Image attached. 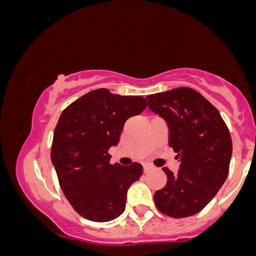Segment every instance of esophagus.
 Returning <instances> with one entry per match:
<instances>
[{
  "label": "esophagus",
  "mask_w": 256,
  "mask_h": 256,
  "mask_svg": "<svg viewBox=\"0 0 256 256\" xmlns=\"http://www.w3.org/2000/svg\"><path fill=\"white\" fill-rule=\"evenodd\" d=\"M152 167L150 165H143V172L144 173H148L149 171H152Z\"/></svg>",
  "instance_id": "34e87169"
}]
</instances>
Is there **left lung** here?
I'll return each mask as SVG.
<instances>
[{"mask_svg": "<svg viewBox=\"0 0 256 256\" xmlns=\"http://www.w3.org/2000/svg\"><path fill=\"white\" fill-rule=\"evenodd\" d=\"M148 108L166 122L168 144L178 152V172L167 167L165 188L154 194L155 206L172 218L198 213L210 202L228 174L232 140L212 104L190 88L146 96Z\"/></svg>", "mask_w": 256, "mask_h": 256, "instance_id": "obj_1", "label": "left lung"}]
</instances>
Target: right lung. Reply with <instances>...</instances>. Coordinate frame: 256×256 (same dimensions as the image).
<instances>
[{"label": "right lung", "instance_id": "obj_1", "mask_svg": "<svg viewBox=\"0 0 256 256\" xmlns=\"http://www.w3.org/2000/svg\"><path fill=\"white\" fill-rule=\"evenodd\" d=\"M146 107L142 96L98 89L61 113L52 137V162L64 196L83 218L110 222L125 210L128 190L142 176V166L112 165L108 150L118 144L126 120Z\"/></svg>", "mask_w": 256, "mask_h": 256}]
</instances>
